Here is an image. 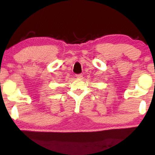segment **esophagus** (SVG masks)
Instances as JSON below:
<instances>
[{"label":"esophagus","mask_w":155,"mask_h":155,"mask_svg":"<svg viewBox=\"0 0 155 155\" xmlns=\"http://www.w3.org/2000/svg\"><path fill=\"white\" fill-rule=\"evenodd\" d=\"M76 77L77 78V79H82V75H81V74H76Z\"/></svg>","instance_id":"34e87169"}]
</instances>
